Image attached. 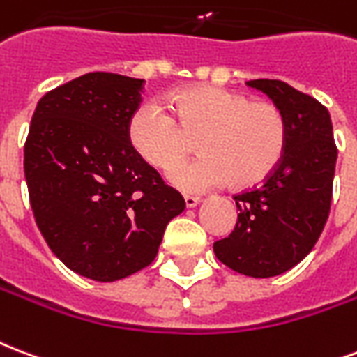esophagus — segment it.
<instances>
[{
    "mask_svg": "<svg viewBox=\"0 0 357 357\" xmlns=\"http://www.w3.org/2000/svg\"><path fill=\"white\" fill-rule=\"evenodd\" d=\"M198 202H200L198 197H185V206L187 208H195V206H198Z\"/></svg>",
    "mask_w": 357,
    "mask_h": 357,
    "instance_id": "1",
    "label": "esophagus"
}]
</instances>
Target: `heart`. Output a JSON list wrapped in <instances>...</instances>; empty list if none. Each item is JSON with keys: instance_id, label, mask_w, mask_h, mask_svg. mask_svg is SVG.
<instances>
[{"instance_id": "b5f03b06", "label": "heart", "mask_w": 357, "mask_h": 357, "mask_svg": "<svg viewBox=\"0 0 357 357\" xmlns=\"http://www.w3.org/2000/svg\"><path fill=\"white\" fill-rule=\"evenodd\" d=\"M170 108L174 116L155 100L142 102L129 119V140L146 162L168 170L186 153L184 135L200 132L197 149L203 155L168 174V181L185 192L228 181L252 187L282 160L288 123L275 102L215 86H190L170 97Z\"/></svg>"}]
</instances>
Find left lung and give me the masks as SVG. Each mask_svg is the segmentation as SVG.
Returning <instances> with one entry per match:
<instances>
[{
    "mask_svg": "<svg viewBox=\"0 0 357 357\" xmlns=\"http://www.w3.org/2000/svg\"><path fill=\"white\" fill-rule=\"evenodd\" d=\"M284 114L288 144L279 167L234 197L238 222L213 243L215 257L247 277L281 275L311 252L328 221L337 146L328 108L281 80H249Z\"/></svg>",
    "mask_w": 357,
    "mask_h": 357,
    "instance_id": "1",
    "label": "left lung"
}]
</instances>
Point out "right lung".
<instances>
[{
  "label": "right lung",
  "mask_w": 357,
  "mask_h": 357,
  "mask_svg": "<svg viewBox=\"0 0 357 357\" xmlns=\"http://www.w3.org/2000/svg\"><path fill=\"white\" fill-rule=\"evenodd\" d=\"M144 80L88 73L37 102L24 146L29 204L52 252L78 275L112 282L153 262L185 209L136 153L129 119Z\"/></svg>",
  "instance_id": "obj_1"
}]
</instances>
